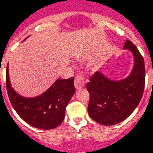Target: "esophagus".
Instances as JSON below:
<instances>
[{"label":"esophagus","instance_id":"1","mask_svg":"<svg viewBox=\"0 0 153 153\" xmlns=\"http://www.w3.org/2000/svg\"><path fill=\"white\" fill-rule=\"evenodd\" d=\"M85 77L84 76V74H82V73H79L78 74L75 75V78H74V86L77 89L79 88H82L85 85Z\"/></svg>","mask_w":153,"mask_h":153}]
</instances>
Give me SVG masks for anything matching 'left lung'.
<instances>
[{
  "label": "left lung",
  "mask_w": 153,
  "mask_h": 153,
  "mask_svg": "<svg viewBox=\"0 0 153 153\" xmlns=\"http://www.w3.org/2000/svg\"><path fill=\"white\" fill-rule=\"evenodd\" d=\"M124 48L130 50L134 57V68L127 79L114 82L96 71L86 85L89 93L88 114L102 125H114L125 120L135 110L143 96L144 59L130 40H126Z\"/></svg>",
  "instance_id": "1"
}]
</instances>
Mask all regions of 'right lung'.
Masks as SVG:
<instances>
[{"instance_id": "add662e5", "label": "right lung", "mask_w": 153, "mask_h": 153, "mask_svg": "<svg viewBox=\"0 0 153 153\" xmlns=\"http://www.w3.org/2000/svg\"><path fill=\"white\" fill-rule=\"evenodd\" d=\"M6 88L9 100L19 117L34 128L50 130L57 128L65 117V110L74 94V78L57 79L44 93L35 98L19 96L11 88L6 69Z\"/></svg>"}]
</instances>
